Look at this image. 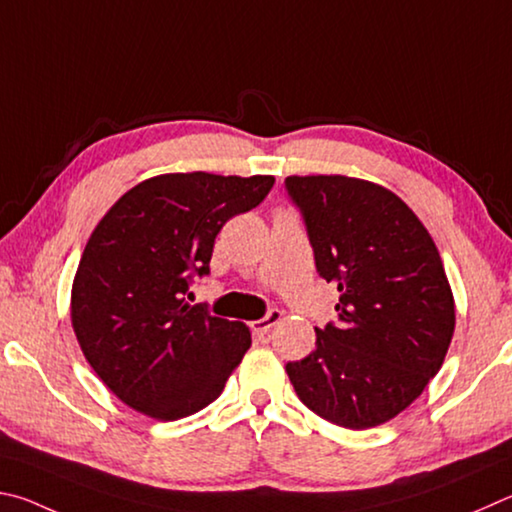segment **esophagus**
Masks as SVG:
<instances>
[{
  "label": "esophagus",
  "instance_id": "34e87169",
  "mask_svg": "<svg viewBox=\"0 0 512 512\" xmlns=\"http://www.w3.org/2000/svg\"><path fill=\"white\" fill-rule=\"evenodd\" d=\"M281 317H283V312L279 308H270L263 319H258V321H254V324H251V328H254L256 333H267V330H270L272 326L279 324Z\"/></svg>",
  "mask_w": 512,
  "mask_h": 512
}]
</instances>
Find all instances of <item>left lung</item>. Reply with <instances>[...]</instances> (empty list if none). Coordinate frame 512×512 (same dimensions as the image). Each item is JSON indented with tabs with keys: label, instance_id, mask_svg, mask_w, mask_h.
I'll return each instance as SVG.
<instances>
[{
	"label": "left lung",
	"instance_id": "obj_1",
	"mask_svg": "<svg viewBox=\"0 0 512 512\" xmlns=\"http://www.w3.org/2000/svg\"><path fill=\"white\" fill-rule=\"evenodd\" d=\"M321 279L339 290L337 324L285 371L299 400L339 427L398 416L443 366L454 299L443 261L396 193L344 175L285 177Z\"/></svg>",
	"mask_w": 512,
	"mask_h": 512
}]
</instances>
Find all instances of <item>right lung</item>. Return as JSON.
<instances>
[{
	"mask_svg": "<svg viewBox=\"0 0 512 512\" xmlns=\"http://www.w3.org/2000/svg\"><path fill=\"white\" fill-rule=\"evenodd\" d=\"M272 175L175 173L130 188L98 222L71 290L87 362L125 405L177 420L220 396L251 346L240 321L188 306L224 222L261 204Z\"/></svg>",
	"mask_w": 512,
	"mask_h": 512,
	"instance_id": "add662e5",
	"label": "right lung"
}]
</instances>
